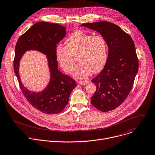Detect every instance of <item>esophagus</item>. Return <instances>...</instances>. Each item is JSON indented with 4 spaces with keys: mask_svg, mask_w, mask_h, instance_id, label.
I'll return each instance as SVG.
<instances>
[{
    "mask_svg": "<svg viewBox=\"0 0 155 155\" xmlns=\"http://www.w3.org/2000/svg\"><path fill=\"white\" fill-rule=\"evenodd\" d=\"M89 82L88 81H78V83L80 84V85H87Z\"/></svg>",
    "mask_w": 155,
    "mask_h": 155,
    "instance_id": "esophagus-1",
    "label": "esophagus"
}]
</instances>
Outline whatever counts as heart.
Returning <instances> with one entry per match:
<instances>
[{"label": "heart", "instance_id": "1", "mask_svg": "<svg viewBox=\"0 0 155 155\" xmlns=\"http://www.w3.org/2000/svg\"><path fill=\"white\" fill-rule=\"evenodd\" d=\"M66 46L59 45L55 55L61 67L71 74L77 57L79 64L73 72L77 79L86 78L92 74L100 72L107 59V45L101 35H94L76 30L65 41Z\"/></svg>", "mask_w": 155, "mask_h": 155}]
</instances>
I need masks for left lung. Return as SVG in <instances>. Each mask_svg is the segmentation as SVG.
<instances>
[{
    "label": "left lung",
    "mask_w": 155,
    "mask_h": 155,
    "mask_svg": "<svg viewBox=\"0 0 155 155\" xmlns=\"http://www.w3.org/2000/svg\"><path fill=\"white\" fill-rule=\"evenodd\" d=\"M103 36L108 47L107 59L102 71L91 81L96 90L91 103L102 112L113 110L127 97L138 70V60L132 38L117 25L108 21L83 23Z\"/></svg>",
    "instance_id": "8db88e82"
}]
</instances>
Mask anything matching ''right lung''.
<instances>
[{
  "mask_svg": "<svg viewBox=\"0 0 155 155\" xmlns=\"http://www.w3.org/2000/svg\"><path fill=\"white\" fill-rule=\"evenodd\" d=\"M65 35L66 28L64 26L57 23L38 22L19 38L15 46L14 71L21 91L35 109L47 114L61 112L68 104L70 94L77 86L73 78L62 74L58 69L55 49ZM30 50L45 54L48 62L50 81L47 87L39 92L30 91L25 87L19 75L20 60L24 54Z\"/></svg>",
  "mask_w": 155,
  "mask_h": 155,
  "instance_id": "obj_1",
  "label": "right lung"
}]
</instances>
